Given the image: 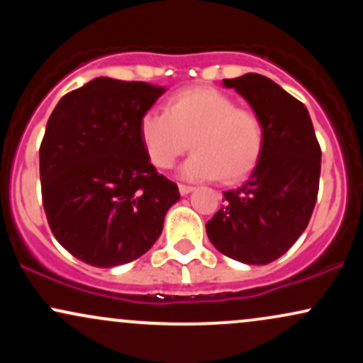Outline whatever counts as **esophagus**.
Masks as SVG:
<instances>
[{
    "mask_svg": "<svg viewBox=\"0 0 363 363\" xmlns=\"http://www.w3.org/2000/svg\"><path fill=\"white\" fill-rule=\"evenodd\" d=\"M193 189L194 187H191V186H184V184L179 186V193H181L182 196H187L189 193H193Z\"/></svg>",
    "mask_w": 363,
    "mask_h": 363,
    "instance_id": "1",
    "label": "esophagus"
}]
</instances>
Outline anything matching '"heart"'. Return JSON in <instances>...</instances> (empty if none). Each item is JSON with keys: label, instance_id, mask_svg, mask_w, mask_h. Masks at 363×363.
Instances as JSON below:
<instances>
[{"label": "heart", "instance_id": "1", "mask_svg": "<svg viewBox=\"0 0 363 363\" xmlns=\"http://www.w3.org/2000/svg\"><path fill=\"white\" fill-rule=\"evenodd\" d=\"M138 133L148 160L157 169L172 167L191 140L194 153L179 170L186 181H242L256 167L264 148L259 116L237 107L230 95L210 86L172 95L165 112H145Z\"/></svg>", "mask_w": 363, "mask_h": 363}]
</instances>
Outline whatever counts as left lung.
<instances>
[{
  "mask_svg": "<svg viewBox=\"0 0 363 363\" xmlns=\"http://www.w3.org/2000/svg\"><path fill=\"white\" fill-rule=\"evenodd\" d=\"M259 116L264 148L239 189L206 223L211 244L244 264L283 256L309 223L320 176V148L309 111L280 85L257 73L223 80Z\"/></svg>",
  "mask_w": 363,
  "mask_h": 363,
  "instance_id": "8db88e82",
  "label": "left lung"
}]
</instances>
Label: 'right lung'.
<instances>
[{"label": "right lung", "instance_id": "add662e5", "mask_svg": "<svg viewBox=\"0 0 363 363\" xmlns=\"http://www.w3.org/2000/svg\"><path fill=\"white\" fill-rule=\"evenodd\" d=\"M165 86L99 77L54 107L40 145V184L54 237L97 268L138 259L157 242L177 184L157 172L138 124Z\"/></svg>", "mask_w": 363, "mask_h": 363}]
</instances>
